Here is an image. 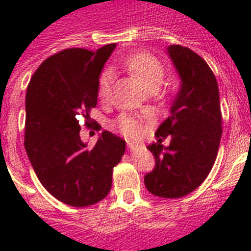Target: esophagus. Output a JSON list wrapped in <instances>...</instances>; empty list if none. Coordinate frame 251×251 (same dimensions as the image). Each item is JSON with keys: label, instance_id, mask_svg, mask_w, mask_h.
<instances>
[{"label": "esophagus", "instance_id": "1", "mask_svg": "<svg viewBox=\"0 0 251 251\" xmlns=\"http://www.w3.org/2000/svg\"><path fill=\"white\" fill-rule=\"evenodd\" d=\"M127 149L134 150L135 149V145H134V143H131V142H127Z\"/></svg>", "mask_w": 251, "mask_h": 251}]
</instances>
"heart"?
<instances>
[{
    "label": "heart",
    "mask_w": 251,
    "mask_h": 251,
    "mask_svg": "<svg viewBox=\"0 0 251 251\" xmlns=\"http://www.w3.org/2000/svg\"><path fill=\"white\" fill-rule=\"evenodd\" d=\"M124 66L126 70L137 78L147 88L150 86H161L165 76L163 65L149 53H135L125 60ZM113 82V73L105 70L99 82V98L106 99L110 94V86ZM113 129L129 138H138L142 133L139 122L130 116H121L113 122Z\"/></svg>",
    "instance_id": "1"
}]
</instances>
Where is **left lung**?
<instances>
[{"label": "left lung", "instance_id": "left-lung-1", "mask_svg": "<svg viewBox=\"0 0 251 251\" xmlns=\"http://www.w3.org/2000/svg\"><path fill=\"white\" fill-rule=\"evenodd\" d=\"M167 53L179 78V88L169 116L157 127V141L147 149L155 167L145 176L151 194L179 198L190 194L212 169L222 138L219 87L202 57L181 45H169ZM169 135L171 143L161 142Z\"/></svg>", "mask_w": 251, "mask_h": 251}]
</instances>
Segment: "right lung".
I'll return each mask as SVG.
<instances>
[{
	"label": "right lung",
	"mask_w": 251,
	"mask_h": 251,
	"mask_svg": "<svg viewBox=\"0 0 251 251\" xmlns=\"http://www.w3.org/2000/svg\"><path fill=\"white\" fill-rule=\"evenodd\" d=\"M116 44L95 52L61 50L33 73L25 92V147L41 185L65 204L86 207L104 199L125 141L99 134L94 149L80 139V118L91 125L98 104L99 78Z\"/></svg>",
	"instance_id": "obj_1"
}]
</instances>
